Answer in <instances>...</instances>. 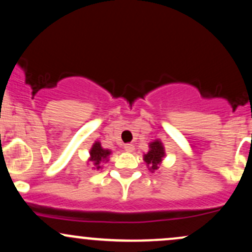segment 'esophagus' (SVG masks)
<instances>
[{"instance_id":"1","label":"esophagus","mask_w":252,"mask_h":252,"mask_svg":"<svg viewBox=\"0 0 252 252\" xmlns=\"http://www.w3.org/2000/svg\"><path fill=\"white\" fill-rule=\"evenodd\" d=\"M134 144H130V143H128V144H124V150H126V152H128V153H131V152H134Z\"/></svg>"}]
</instances>
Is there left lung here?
Listing matches in <instances>:
<instances>
[{"instance_id": "8db88e82", "label": "left lung", "mask_w": 252, "mask_h": 252, "mask_svg": "<svg viewBox=\"0 0 252 252\" xmlns=\"http://www.w3.org/2000/svg\"><path fill=\"white\" fill-rule=\"evenodd\" d=\"M148 146L149 150L143 155V160L150 172H155L160 168V163L162 162L163 158L166 156V150L160 140H154Z\"/></svg>"}]
</instances>
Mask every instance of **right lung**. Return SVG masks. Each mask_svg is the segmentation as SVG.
Returning <instances> with one entry per match:
<instances>
[{
	"instance_id": "add662e5",
	"label": "right lung",
	"mask_w": 252,
	"mask_h": 252,
	"mask_svg": "<svg viewBox=\"0 0 252 252\" xmlns=\"http://www.w3.org/2000/svg\"><path fill=\"white\" fill-rule=\"evenodd\" d=\"M110 154H111V150L103 148L99 141H96L92 144L91 149H90V158L88 162L92 164V168L99 170L102 169V163L109 161Z\"/></svg>"
}]
</instances>
